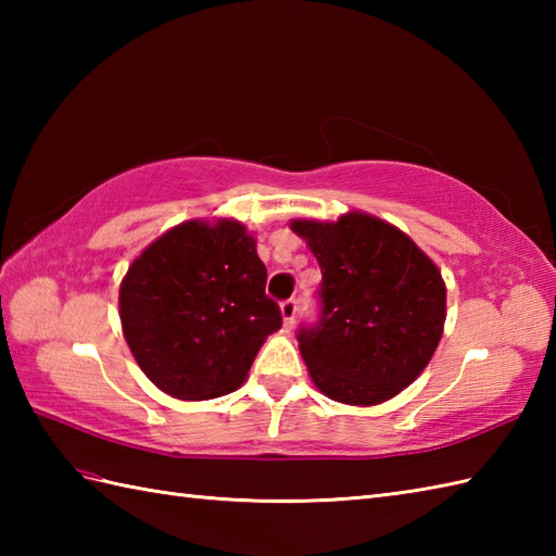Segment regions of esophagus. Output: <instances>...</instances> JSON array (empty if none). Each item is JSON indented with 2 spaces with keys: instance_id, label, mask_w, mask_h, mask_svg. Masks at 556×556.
<instances>
[{
  "instance_id": "obj_1",
  "label": "esophagus",
  "mask_w": 556,
  "mask_h": 556,
  "mask_svg": "<svg viewBox=\"0 0 556 556\" xmlns=\"http://www.w3.org/2000/svg\"><path fill=\"white\" fill-rule=\"evenodd\" d=\"M296 311H299L296 299L281 301V317H285V327H291L293 320H296Z\"/></svg>"
}]
</instances>
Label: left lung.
<instances>
[{
	"label": "left lung",
	"instance_id": "1",
	"mask_svg": "<svg viewBox=\"0 0 556 556\" xmlns=\"http://www.w3.org/2000/svg\"><path fill=\"white\" fill-rule=\"evenodd\" d=\"M323 271L317 320L296 332L323 392L351 406L396 396L440 344L446 289L440 269L404 231L361 212L339 222L299 219Z\"/></svg>",
	"mask_w": 556,
	"mask_h": 556
}]
</instances>
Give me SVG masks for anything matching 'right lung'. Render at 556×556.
Here are the masks:
<instances>
[{"mask_svg": "<svg viewBox=\"0 0 556 556\" xmlns=\"http://www.w3.org/2000/svg\"><path fill=\"white\" fill-rule=\"evenodd\" d=\"M267 267L239 222H186L128 267L119 291L124 337L162 392L203 401L239 387L281 311Z\"/></svg>", "mask_w": 556, "mask_h": 556, "instance_id": "right-lung-1", "label": "right lung"}]
</instances>
